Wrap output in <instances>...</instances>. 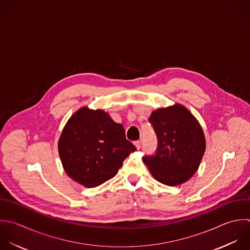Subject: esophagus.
<instances>
[{"label": "esophagus", "mask_w": 250, "mask_h": 250, "mask_svg": "<svg viewBox=\"0 0 250 250\" xmlns=\"http://www.w3.org/2000/svg\"><path fill=\"white\" fill-rule=\"evenodd\" d=\"M134 144H135V146H136V147H137L138 149L141 147V145H142V144H141V141H136Z\"/></svg>", "instance_id": "1"}]
</instances>
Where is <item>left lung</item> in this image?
Wrapping results in <instances>:
<instances>
[{
  "label": "left lung",
  "instance_id": "obj_1",
  "mask_svg": "<svg viewBox=\"0 0 250 250\" xmlns=\"http://www.w3.org/2000/svg\"><path fill=\"white\" fill-rule=\"evenodd\" d=\"M157 137L154 153L143 158L152 176L167 186L187 182L197 170L205 151L203 131L182 105L160 108L148 119Z\"/></svg>",
  "mask_w": 250,
  "mask_h": 250
}]
</instances>
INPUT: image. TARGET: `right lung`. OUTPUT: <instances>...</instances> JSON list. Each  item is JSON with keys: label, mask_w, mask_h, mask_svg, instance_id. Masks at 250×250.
<instances>
[{"label": "right lung", "mask_w": 250, "mask_h": 250, "mask_svg": "<svg viewBox=\"0 0 250 250\" xmlns=\"http://www.w3.org/2000/svg\"><path fill=\"white\" fill-rule=\"evenodd\" d=\"M136 146L126 139L124 127L103 110L83 107L64 127L59 152L67 175L77 183L98 187L113 178Z\"/></svg>", "instance_id": "1"}]
</instances>
